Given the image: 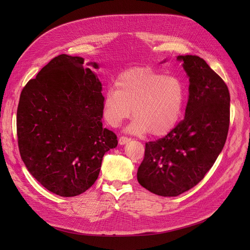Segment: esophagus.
Instances as JSON below:
<instances>
[{
	"mask_svg": "<svg viewBox=\"0 0 250 250\" xmlns=\"http://www.w3.org/2000/svg\"><path fill=\"white\" fill-rule=\"evenodd\" d=\"M129 141H130L129 138L123 136V137H120V139H118V144H120V145H125V144L128 143Z\"/></svg>",
	"mask_w": 250,
	"mask_h": 250,
	"instance_id": "obj_1",
	"label": "esophagus"
}]
</instances>
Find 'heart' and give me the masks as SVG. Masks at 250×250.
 Returning a JSON list of instances; mask_svg holds the SVG:
<instances>
[{
	"label": "heart",
	"mask_w": 250,
	"mask_h": 250,
	"mask_svg": "<svg viewBox=\"0 0 250 250\" xmlns=\"http://www.w3.org/2000/svg\"><path fill=\"white\" fill-rule=\"evenodd\" d=\"M115 88L106 90L102 101L105 121L113 127L133 114L128 130L161 137L177 125L183 106L182 84L178 79L151 68H134L117 76Z\"/></svg>",
	"instance_id": "obj_1"
}]
</instances>
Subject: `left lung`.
<instances>
[{"instance_id":"obj_1","label":"left lung","mask_w":250,"mask_h":250,"mask_svg":"<svg viewBox=\"0 0 250 250\" xmlns=\"http://www.w3.org/2000/svg\"><path fill=\"white\" fill-rule=\"evenodd\" d=\"M189 78L186 116L164 138L146 143L138 181L161 196H177L205 177L223 150L230 123L225 82L198 56H178Z\"/></svg>"}]
</instances>
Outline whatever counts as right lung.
Masks as SVG:
<instances>
[{"instance_id":"obj_1","label":"right lung","mask_w":250,"mask_h":250,"mask_svg":"<svg viewBox=\"0 0 250 250\" xmlns=\"http://www.w3.org/2000/svg\"><path fill=\"white\" fill-rule=\"evenodd\" d=\"M98 69L96 62H89ZM102 85L84 59L60 55L23 88L17 109L21 158L50 192L76 196L98 178L104 154L117 146L102 126Z\"/></svg>"}]
</instances>
